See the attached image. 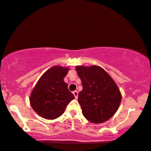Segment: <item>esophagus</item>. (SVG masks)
<instances>
[{
    "instance_id": "obj_1",
    "label": "esophagus",
    "mask_w": 151,
    "mask_h": 151,
    "mask_svg": "<svg viewBox=\"0 0 151 151\" xmlns=\"http://www.w3.org/2000/svg\"><path fill=\"white\" fill-rule=\"evenodd\" d=\"M73 94L74 95V97H75V99H77L78 97V92L77 91H74L73 92Z\"/></svg>"
}]
</instances>
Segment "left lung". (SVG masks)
Segmentation results:
<instances>
[{"instance_id": "8db88e82", "label": "left lung", "mask_w": 151, "mask_h": 151, "mask_svg": "<svg viewBox=\"0 0 151 151\" xmlns=\"http://www.w3.org/2000/svg\"><path fill=\"white\" fill-rule=\"evenodd\" d=\"M83 90L78 101L83 116L92 123L107 121L116 112L122 101L117 86L109 74L96 65L77 66Z\"/></svg>"}]
</instances>
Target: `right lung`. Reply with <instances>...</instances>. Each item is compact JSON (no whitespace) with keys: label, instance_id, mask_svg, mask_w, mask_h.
<instances>
[{"label":"right lung","instance_id":"1","mask_svg":"<svg viewBox=\"0 0 151 151\" xmlns=\"http://www.w3.org/2000/svg\"><path fill=\"white\" fill-rule=\"evenodd\" d=\"M68 68L54 66L40 78L30 96L34 110L42 117L55 119L63 113L68 104L74 99L63 81Z\"/></svg>","mask_w":151,"mask_h":151}]
</instances>
